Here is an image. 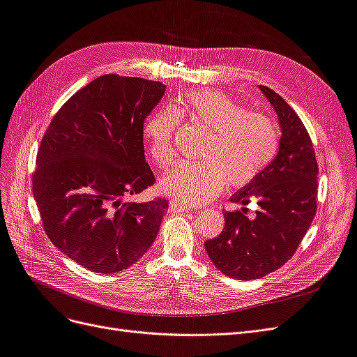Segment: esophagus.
<instances>
[{"instance_id": "1", "label": "esophagus", "mask_w": 357, "mask_h": 357, "mask_svg": "<svg viewBox=\"0 0 357 357\" xmlns=\"http://www.w3.org/2000/svg\"><path fill=\"white\" fill-rule=\"evenodd\" d=\"M169 208L172 211H195L198 208V205H185L178 201H171Z\"/></svg>"}]
</instances>
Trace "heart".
Instances as JSON below:
<instances>
[{"label": "heart", "mask_w": 357, "mask_h": 357, "mask_svg": "<svg viewBox=\"0 0 357 357\" xmlns=\"http://www.w3.org/2000/svg\"><path fill=\"white\" fill-rule=\"evenodd\" d=\"M183 123L205 129L198 144L199 159L183 162L162 180V189L181 204L213 198L225 183L241 188L252 183L274 160L280 146L275 122L219 91L193 89L178 95L171 109L150 113L143 137L159 168L174 162V135Z\"/></svg>", "instance_id": "1"}]
</instances>
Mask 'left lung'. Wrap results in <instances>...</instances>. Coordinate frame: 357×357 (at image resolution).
I'll return each instance as SVG.
<instances>
[{"instance_id":"1","label":"left lung","mask_w":357,"mask_h":357,"mask_svg":"<svg viewBox=\"0 0 357 357\" xmlns=\"http://www.w3.org/2000/svg\"><path fill=\"white\" fill-rule=\"evenodd\" d=\"M278 114L282 126L278 153L261 174L238 190L232 202L248 208L226 211L225 229L205 241L208 257L236 280H255L283 266L295 255L317 211V159L311 138L295 110L273 89L259 86Z\"/></svg>"}]
</instances>
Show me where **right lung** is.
I'll use <instances>...</instances> for the list:
<instances>
[{"mask_svg": "<svg viewBox=\"0 0 357 357\" xmlns=\"http://www.w3.org/2000/svg\"><path fill=\"white\" fill-rule=\"evenodd\" d=\"M165 84L105 74L53 116L32 174L49 240L98 274L126 269L153 244L168 199L129 202L155 185L143 125Z\"/></svg>", "mask_w": 357, "mask_h": 357, "instance_id": "right-lung-1", "label": "right lung"}]
</instances>
